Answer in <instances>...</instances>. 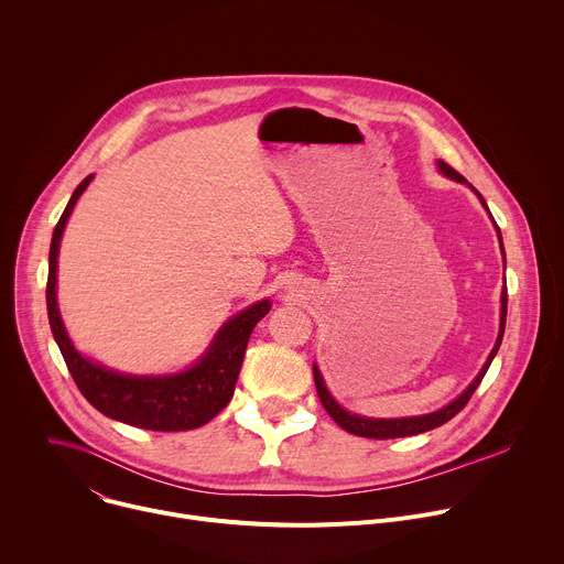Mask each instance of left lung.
Wrapping results in <instances>:
<instances>
[{
	"label": "left lung",
	"mask_w": 564,
	"mask_h": 564,
	"mask_svg": "<svg viewBox=\"0 0 564 564\" xmlns=\"http://www.w3.org/2000/svg\"><path fill=\"white\" fill-rule=\"evenodd\" d=\"M437 170H440L446 178H451V181H455V183L468 185L466 178L459 176L451 165H446L444 160H437ZM468 187L475 192V196L479 198V203L485 205V209L489 212L487 200L481 198V194H479L473 185H468ZM489 216H491V212H489ZM491 220H494V216H491ZM494 225H496V220H494ZM496 231H498V238H500V250H502V259H505V268H507V257H505V246H502V234H500V227H498V225H496ZM505 324H507V288H502V296H500V333H498V339H496V346H494L489 359L485 361V366H481V370L477 372V377L462 390V394H457V397L451 401V404H446L444 409H440V411H435V413L413 415V417H392V420L364 417V415L350 413V411H346V409L339 404V401L330 394V390H328V386H326V381H324V375H321V370H318L316 364H312L314 386H316L321 404H324V409L328 411V415H330L344 431H348V433H352V435H359V437L392 440V437H411V435H420V433L433 431V429L446 424L448 420H453V417L466 406V401L470 399V394L475 392V388L479 386V381L485 379V375H487V370H489L494 357H496L498 350H500V344H502V337H505Z\"/></svg>",
	"instance_id": "obj_1"
}]
</instances>
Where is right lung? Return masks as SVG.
Masks as SVG:
<instances>
[{
  "label": "right lung",
  "mask_w": 564,
  "mask_h": 564,
  "mask_svg": "<svg viewBox=\"0 0 564 564\" xmlns=\"http://www.w3.org/2000/svg\"><path fill=\"white\" fill-rule=\"evenodd\" d=\"M94 176H87L73 192L64 214L59 216L51 252L46 310L55 344L66 361V368L79 392L102 415L147 431H192L214 420L234 394V386L243 364L250 335L259 321L270 312L272 301L263 299L229 316L214 335L207 350L189 368L172 375H127L91 361L79 352L62 324L57 307V254L66 220L85 194Z\"/></svg>",
  "instance_id": "obj_1"
}]
</instances>
